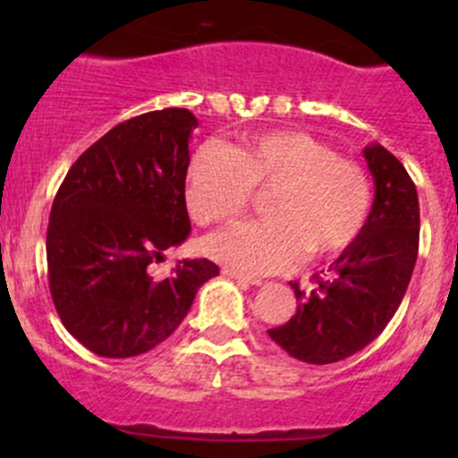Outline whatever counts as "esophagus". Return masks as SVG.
Returning <instances> with one entry per match:
<instances>
[{
	"label": "esophagus",
	"mask_w": 458,
	"mask_h": 458,
	"mask_svg": "<svg viewBox=\"0 0 458 458\" xmlns=\"http://www.w3.org/2000/svg\"><path fill=\"white\" fill-rule=\"evenodd\" d=\"M224 275H225V276H230V279L243 281V284H250V285H261V279H255V276H248V275H243V272L230 270V267H224Z\"/></svg>",
	"instance_id": "obj_1"
}]
</instances>
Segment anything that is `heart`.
I'll list each match as a JSON object with an SVG mask.
<instances>
[{
	"mask_svg": "<svg viewBox=\"0 0 458 458\" xmlns=\"http://www.w3.org/2000/svg\"><path fill=\"white\" fill-rule=\"evenodd\" d=\"M255 191H272L270 219L210 239L212 255L248 275L290 270L308 252L315 259L341 255L363 233L372 208L368 170L308 132H261L237 148L216 141L197 148L186 182L188 212L197 224L239 219Z\"/></svg>",
	"mask_w": 458,
	"mask_h": 458,
	"instance_id": "obj_1",
	"label": "heart"
}]
</instances>
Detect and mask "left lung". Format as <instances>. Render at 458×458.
<instances>
[{
  "mask_svg": "<svg viewBox=\"0 0 458 458\" xmlns=\"http://www.w3.org/2000/svg\"><path fill=\"white\" fill-rule=\"evenodd\" d=\"M374 203L357 242L341 252L317 288L297 294V312L267 330L270 339L299 361L326 366L372 344L387 326L408 290L419 255V197L399 159L378 143L363 150Z\"/></svg>",
  "mask_w": 458,
  "mask_h": 458,
  "instance_id": "left-lung-1",
  "label": "left lung"
}]
</instances>
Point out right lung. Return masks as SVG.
Segmentation results:
<instances>
[{"instance_id": "add662e5", "label": "right lung", "mask_w": 458, "mask_h": 458, "mask_svg": "<svg viewBox=\"0 0 458 458\" xmlns=\"http://www.w3.org/2000/svg\"><path fill=\"white\" fill-rule=\"evenodd\" d=\"M186 108L117 123L71 165L50 208L48 288L64 327L90 352L126 359L168 339L219 275L208 259H183L168 279L150 263L186 242Z\"/></svg>"}]
</instances>
